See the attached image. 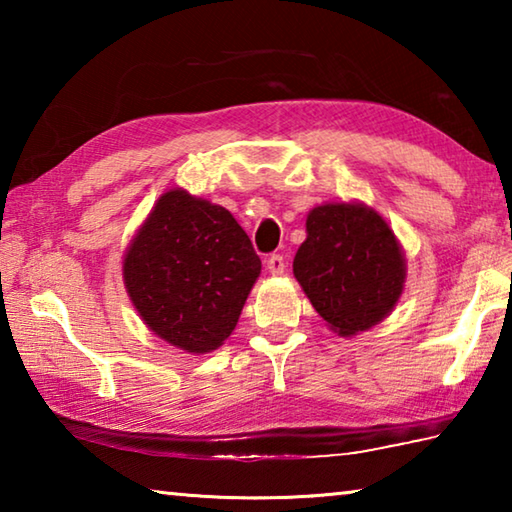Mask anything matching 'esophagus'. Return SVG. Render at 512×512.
I'll list each match as a JSON object with an SVG mask.
<instances>
[{"label": "esophagus", "mask_w": 512, "mask_h": 512, "mask_svg": "<svg viewBox=\"0 0 512 512\" xmlns=\"http://www.w3.org/2000/svg\"><path fill=\"white\" fill-rule=\"evenodd\" d=\"M266 268L271 275H284V257L282 255H271L266 259Z\"/></svg>", "instance_id": "esophagus-1"}]
</instances>
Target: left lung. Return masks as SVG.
<instances>
[{
  "mask_svg": "<svg viewBox=\"0 0 512 512\" xmlns=\"http://www.w3.org/2000/svg\"><path fill=\"white\" fill-rule=\"evenodd\" d=\"M293 275L339 336L379 325L404 293L406 257L384 216L366 203H323L307 214Z\"/></svg>",
  "mask_w": 512,
  "mask_h": 512,
  "instance_id": "8db88e82",
  "label": "left lung"
}]
</instances>
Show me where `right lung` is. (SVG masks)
<instances>
[{
    "instance_id": "right-lung-1",
    "label": "right lung",
    "mask_w": 512,
    "mask_h": 512,
    "mask_svg": "<svg viewBox=\"0 0 512 512\" xmlns=\"http://www.w3.org/2000/svg\"><path fill=\"white\" fill-rule=\"evenodd\" d=\"M259 273L262 262L235 216L183 187L155 201L121 262L144 325L189 354L221 348Z\"/></svg>"
}]
</instances>
